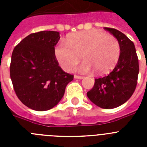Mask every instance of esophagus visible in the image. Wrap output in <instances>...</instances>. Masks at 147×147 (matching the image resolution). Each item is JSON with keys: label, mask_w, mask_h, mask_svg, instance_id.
I'll use <instances>...</instances> for the list:
<instances>
[{"label": "esophagus", "mask_w": 147, "mask_h": 147, "mask_svg": "<svg viewBox=\"0 0 147 147\" xmlns=\"http://www.w3.org/2000/svg\"><path fill=\"white\" fill-rule=\"evenodd\" d=\"M74 79H78V80H82V79H83V76H78V75H74Z\"/></svg>", "instance_id": "obj_1"}]
</instances>
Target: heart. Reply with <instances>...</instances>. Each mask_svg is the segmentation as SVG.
Instances as JSON below:
<instances>
[{"instance_id":"heart-1","label":"heart","mask_w":147,"mask_h":147,"mask_svg":"<svg viewBox=\"0 0 147 147\" xmlns=\"http://www.w3.org/2000/svg\"><path fill=\"white\" fill-rule=\"evenodd\" d=\"M117 38L98 29L81 32L70 36L67 42H60L55 48V56L61 67L72 71L81 60L82 73L95 71L97 74L108 73L115 66L120 57Z\"/></svg>"}]
</instances>
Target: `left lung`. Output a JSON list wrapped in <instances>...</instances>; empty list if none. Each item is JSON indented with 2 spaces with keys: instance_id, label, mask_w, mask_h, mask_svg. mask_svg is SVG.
<instances>
[{
  "instance_id": "8db88e82",
  "label": "left lung",
  "mask_w": 147,
  "mask_h": 147,
  "mask_svg": "<svg viewBox=\"0 0 147 147\" xmlns=\"http://www.w3.org/2000/svg\"><path fill=\"white\" fill-rule=\"evenodd\" d=\"M117 38L121 52L115 68L108 75L95 80L94 86L87 93L93 104L104 109H113L125 103L134 93L139 72L134 43L119 30L105 27Z\"/></svg>"
}]
</instances>
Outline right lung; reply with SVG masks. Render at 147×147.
<instances>
[{
    "mask_svg": "<svg viewBox=\"0 0 147 147\" xmlns=\"http://www.w3.org/2000/svg\"><path fill=\"white\" fill-rule=\"evenodd\" d=\"M59 32L42 31L22 40L13 50L10 77L17 96L37 111L53 108L64 96L74 75L63 71L56 59Z\"/></svg>",
    "mask_w": 147,
    "mask_h": 147,
    "instance_id": "right-lung-1",
    "label": "right lung"
}]
</instances>
